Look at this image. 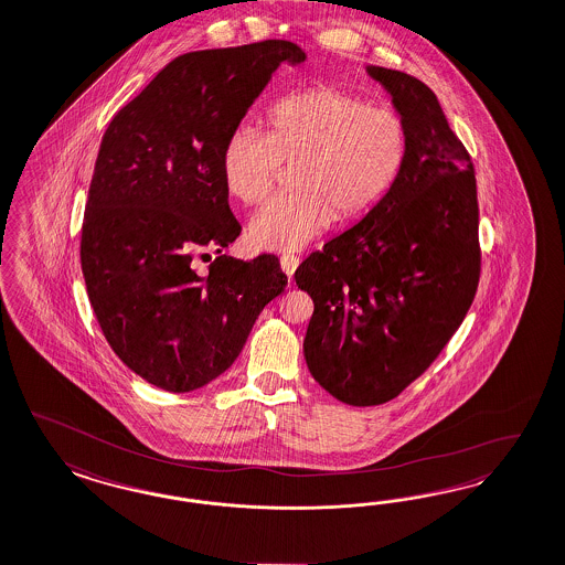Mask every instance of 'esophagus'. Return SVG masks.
Masks as SVG:
<instances>
[{
  "label": "esophagus",
  "mask_w": 565,
  "mask_h": 565,
  "mask_svg": "<svg viewBox=\"0 0 565 565\" xmlns=\"http://www.w3.org/2000/svg\"><path fill=\"white\" fill-rule=\"evenodd\" d=\"M279 265H281V269H284V273H286L288 277H292L296 267H298V256H294V254H281Z\"/></svg>",
  "instance_id": "34e87169"
}]
</instances>
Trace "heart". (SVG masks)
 Here are the masks:
<instances>
[{
  "label": "heart",
  "mask_w": 565,
  "mask_h": 565,
  "mask_svg": "<svg viewBox=\"0 0 565 565\" xmlns=\"http://www.w3.org/2000/svg\"><path fill=\"white\" fill-rule=\"evenodd\" d=\"M269 134L235 129L221 152L225 190L260 204L284 162H294V190L271 198L248 225L256 248L300 250L323 232L335 211L352 218L388 194L409 156L407 120L344 89L317 85L277 99Z\"/></svg>",
  "instance_id": "obj_1"
}]
</instances>
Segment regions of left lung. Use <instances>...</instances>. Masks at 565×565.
<instances>
[{"mask_svg": "<svg viewBox=\"0 0 565 565\" xmlns=\"http://www.w3.org/2000/svg\"><path fill=\"white\" fill-rule=\"evenodd\" d=\"M407 120V162L388 194L294 273L315 305L305 359L352 407L396 398L447 347L480 281L471 156L419 78L367 66Z\"/></svg>", "mask_w": 565, "mask_h": 565, "instance_id": "8db88e82", "label": "left lung"}]
</instances>
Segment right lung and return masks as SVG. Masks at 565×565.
<instances>
[{
	"instance_id": "right-lung-1",
	"label": "right lung",
	"mask_w": 565,
	"mask_h": 565,
	"mask_svg": "<svg viewBox=\"0 0 565 565\" xmlns=\"http://www.w3.org/2000/svg\"><path fill=\"white\" fill-rule=\"evenodd\" d=\"M305 58L284 40L177 56L102 137L81 269L110 349L158 388L192 392L230 370L288 284L271 254H221L242 232L221 152L277 66ZM209 245L220 256L198 276L191 250Z\"/></svg>"
}]
</instances>
